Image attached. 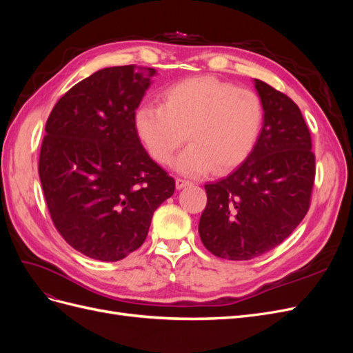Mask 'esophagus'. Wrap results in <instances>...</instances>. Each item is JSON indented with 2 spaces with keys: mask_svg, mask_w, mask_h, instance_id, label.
<instances>
[{
  "mask_svg": "<svg viewBox=\"0 0 353 353\" xmlns=\"http://www.w3.org/2000/svg\"><path fill=\"white\" fill-rule=\"evenodd\" d=\"M175 185H176V190H181V188H184V187H187V185H191V183H190V181H187V179L176 178Z\"/></svg>",
  "mask_w": 353,
  "mask_h": 353,
  "instance_id": "34e87169",
  "label": "esophagus"
}]
</instances>
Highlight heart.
I'll return each instance as SVG.
<instances>
[{
    "mask_svg": "<svg viewBox=\"0 0 353 353\" xmlns=\"http://www.w3.org/2000/svg\"><path fill=\"white\" fill-rule=\"evenodd\" d=\"M135 131L157 163L174 162L176 172L201 176L223 174L241 165L258 143L263 105L258 94L212 77L188 78L168 87L162 105L143 104L135 112Z\"/></svg>",
    "mask_w": 353,
    "mask_h": 353,
    "instance_id": "1",
    "label": "heart"
}]
</instances>
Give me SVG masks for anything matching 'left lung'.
Segmentation results:
<instances>
[{"instance_id": "1", "label": "left lung", "mask_w": 353, "mask_h": 353, "mask_svg": "<svg viewBox=\"0 0 353 353\" xmlns=\"http://www.w3.org/2000/svg\"><path fill=\"white\" fill-rule=\"evenodd\" d=\"M263 123L253 152L213 184L199 222L205 248L218 258L249 261L281 244L311 203L315 156L301 109L285 94L254 79Z\"/></svg>"}]
</instances>
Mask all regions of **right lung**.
Returning <instances> with one entry per match:
<instances>
[{
    "label": "right lung",
    "mask_w": 353,
    "mask_h": 353,
    "mask_svg": "<svg viewBox=\"0 0 353 353\" xmlns=\"http://www.w3.org/2000/svg\"><path fill=\"white\" fill-rule=\"evenodd\" d=\"M152 68L114 66L72 87L51 110L39 179L52 222L74 250L116 262L144 243L175 181L148 156L135 110Z\"/></svg>",
    "instance_id": "right-lung-1"
}]
</instances>
